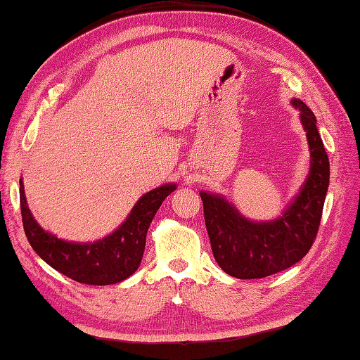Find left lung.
Instances as JSON below:
<instances>
[{"instance_id": "1", "label": "left lung", "mask_w": 360, "mask_h": 360, "mask_svg": "<svg viewBox=\"0 0 360 360\" xmlns=\"http://www.w3.org/2000/svg\"><path fill=\"white\" fill-rule=\"evenodd\" d=\"M290 103L300 111L311 168L300 192L281 217L258 223L244 218L224 196L200 193L213 257L221 269L236 278H263L294 266L308 254L319 232L330 186V160L314 112L298 98Z\"/></svg>"}]
</instances>
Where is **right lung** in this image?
I'll list each match as a JSON object with an SVG mask.
<instances>
[{
  "label": "right lung",
  "instance_id": "obj_1",
  "mask_svg": "<svg viewBox=\"0 0 360 360\" xmlns=\"http://www.w3.org/2000/svg\"><path fill=\"white\" fill-rule=\"evenodd\" d=\"M176 184H164L145 193L128 218L111 235L93 243L60 240L40 227L27 207L25 186L20 179L21 218L27 241L38 257L74 281L106 286L133 275L142 262L148 227Z\"/></svg>",
  "mask_w": 360,
  "mask_h": 360
}]
</instances>
